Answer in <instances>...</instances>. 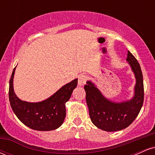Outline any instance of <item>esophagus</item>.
<instances>
[{"label": "esophagus", "mask_w": 155, "mask_h": 155, "mask_svg": "<svg viewBox=\"0 0 155 155\" xmlns=\"http://www.w3.org/2000/svg\"><path fill=\"white\" fill-rule=\"evenodd\" d=\"M87 79V77L85 75H83V74H81L79 76V81H78V85L79 87H83L84 85L86 83Z\"/></svg>", "instance_id": "obj_1"}]
</instances>
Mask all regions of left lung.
I'll list each match as a JSON object with an SVG mask.
<instances>
[{
  "instance_id": "obj_1",
  "label": "left lung",
  "mask_w": 155,
  "mask_h": 155,
  "mask_svg": "<svg viewBox=\"0 0 155 155\" xmlns=\"http://www.w3.org/2000/svg\"><path fill=\"white\" fill-rule=\"evenodd\" d=\"M136 78L134 94L130 100L112 101L103 95L92 81L84 86L86 101L92 122L107 132L119 131L127 127L139 114L143 103V82L140 66L128 51L126 59Z\"/></svg>"
}]
</instances>
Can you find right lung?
I'll use <instances>...</instances> for the list:
<instances>
[{"mask_svg": "<svg viewBox=\"0 0 155 155\" xmlns=\"http://www.w3.org/2000/svg\"><path fill=\"white\" fill-rule=\"evenodd\" d=\"M16 67L9 80L8 98L11 107L17 118L25 125L35 130L50 131L60 127L66 115L65 104L77 86L78 79L65 84L46 100L28 102L20 100L14 90Z\"/></svg>", "mask_w": 155, "mask_h": 155, "instance_id": "1", "label": "right lung"}]
</instances>
